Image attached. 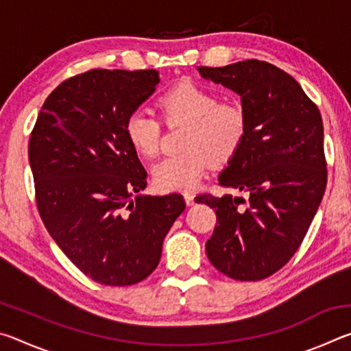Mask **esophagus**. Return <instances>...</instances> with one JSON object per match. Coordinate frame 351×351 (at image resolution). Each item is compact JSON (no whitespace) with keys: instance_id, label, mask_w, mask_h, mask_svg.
<instances>
[{"instance_id":"34e87169","label":"esophagus","mask_w":351,"mask_h":351,"mask_svg":"<svg viewBox=\"0 0 351 351\" xmlns=\"http://www.w3.org/2000/svg\"><path fill=\"white\" fill-rule=\"evenodd\" d=\"M184 199H186V204L187 206H193V203H195V197H193V195L192 193H189V192H186V193H184Z\"/></svg>"}]
</instances>
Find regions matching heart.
<instances>
[{"mask_svg": "<svg viewBox=\"0 0 351 351\" xmlns=\"http://www.w3.org/2000/svg\"><path fill=\"white\" fill-rule=\"evenodd\" d=\"M158 110L167 125L186 123L180 148L153 165L154 187L161 192L192 190L203 180L209 165H226L243 147L247 121L241 106L219 102L215 93L198 83L181 82L158 100ZM125 136L141 156H154L161 142V122L150 112L136 110L125 121Z\"/></svg>", "mask_w": 351, "mask_h": 351, "instance_id": "heart-1", "label": "heart"}]
</instances>
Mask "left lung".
<instances>
[{
    "instance_id": "obj_1",
    "label": "left lung",
    "mask_w": 351,
    "mask_h": 351,
    "mask_svg": "<svg viewBox=\"0 0 351 351\" xmlns=\"http://www.w3.org/2000/svg\"><path fill=\"white\" fill-rule=\"evenodd\" d=\"M198 71L239 94L247 121L243 147L218 181L247 192L249 198L197 197V203L217 213L207 257L234 280H263L295 254L322 201V117L299 83L271 63L245 60Z\"/></svg>"
}]
</instances>
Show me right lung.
<instances>
[{"mask_svg": "<svg viewBox=\"0 0 351 351\" xmlns=\"http://www.w3.org/2000/svg\"><path fill=\"white\" fill-rule=\"evenodd\" d=\"M158 83L156 69L71 77L45 100L29 141L47 232L83 274L108 287L150 276L165 235L186 209L178 193L134 197L147 187V173L123 127Z\"/></svg>", "mask_w": 351, "mask_h": 351, "instance_id": "obj_1", "label": "right lung"}]
</instances>
